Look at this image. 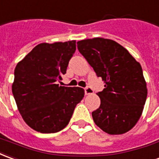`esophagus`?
<instances>
[{"label": "esophagus", "mask_w": 159, "mask_h": 159, "mask_svg": "<svg viewBox=\"0 0 159 159\" xmlns=\"http://www.w3.org/2000/svg\"><path fill=\"white\" fill-rule=\"evenodd\" d=\"M85 95H91V94H93V90H92L90 86H86L85 88Z\"/></svg>", "instance_id": "1"}]
</instances>
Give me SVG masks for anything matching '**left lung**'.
<instances>
[{"mask_svg": "<svg viewBox=\"0 0 159 159\" xmlns=\"http://www.w3.org/2000/svg\"><path fill=\"white\" fill-rule=\"evenodd\" d=\"M77 47L105 83V88L97 93L101 100L99 108L92 113L95 124L109 134L131 130L142 115L147 97L140 64L110 39H85L77 42Z\"/></svg>", "mask_w": 159, "mask_h": 159, "instance_id": "1", "label": "left lung"}]
</instances>
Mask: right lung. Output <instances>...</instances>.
I'll return each instance as SVG.
<instances>
[{
  "instance_id": "obj_1",
  "label": "right lung",
  "mask_w": 159,
  "mask_h": 159,
  "mask_svg": "<svg viewBox=\"0 0 159 159\" xmlns=\"http://www.w3.org/2000/svg\"><path fill=\"white\" fill-rule=\"evenodd\" d=\"M75 49V40L43 43L17 64L12 92L24 121L36 131L63 129L84 98V89L58 84Z\"/></svg>"
}]
</instances>
